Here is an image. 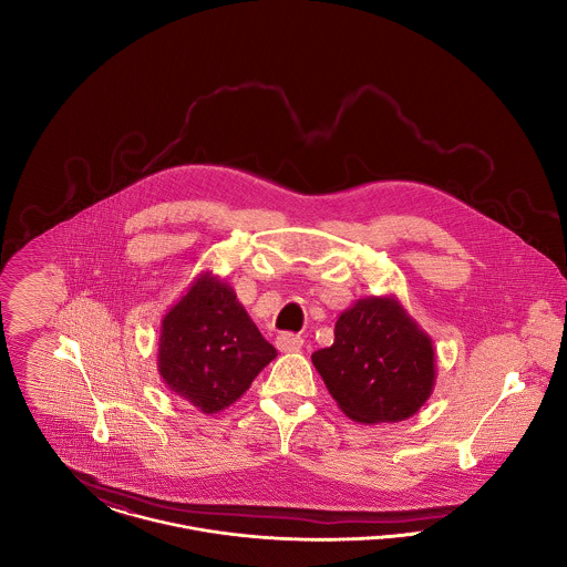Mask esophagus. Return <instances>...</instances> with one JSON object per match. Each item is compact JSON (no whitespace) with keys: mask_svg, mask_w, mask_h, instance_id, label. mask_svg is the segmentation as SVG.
Here are the masks:
<instances>
[{"mask_svg":"<svg viewBox=\"0 0 567 567\" xmlns=\"http://www.w3.org/2000/svg\"><path fill=\"white\" fill-rule=\"evenodd\" d=\"M303 347V338L296 333H280L276 338V349L280 352H297Z\"/></svg>","mask_w":567,"mask_h":567,"instance_id":"obj_1","label":"esophagus"}]
</instances>
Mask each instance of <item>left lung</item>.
<instances>
[{
    "label": "left lung",
    "instance_id": "left-lung-1",
    "mask_svg": "<svg viewBox=\"0 0 567 567\" xmlns=\"http://www.w3.org/2000/svg\"><path fill=\"white\" fill-rule=\"evenodd\" d=\"M331 347L312 354L327 391L357 423H398L435 384L432 338L395 296L361 297L336 321Z\"/></svg>",
    "mask_w": 567,
    "mask_h": 567
}]
</instances>
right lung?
I'll return each instance as SVG.
<instances>
[{"instance_id":"obj_1","label":"right lung","mask_w":567,"mask_h":567,"mask_svg":"<svg viewBox=\"0 0 567 567\" xmlns=\"http://www.w3.org/2000/svg\"><path fill=\"white\" fill-rule=\"evenodd\" d=\"M276 354L234 289L202 271L163 317L157 368L172 393L216 414L238 402Z\"/></svg>"}]
</instances>
